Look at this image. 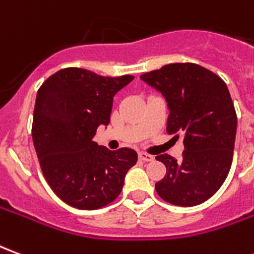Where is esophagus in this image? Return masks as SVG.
Segmentation results:
<instances>
[{"label":"esophagus","mask_w":254,"mask_h":254,"mask_svg":"<svg viewBox=\"0 0 254 254\" xmlns=\"http://www.w3.org/2000/svg\"><path fill=\"white\" fill-rule=\"evenodd\" d=\"M138 159L143 160V162H152V160H154V156L145 154V152H140V154H138Z\"/></svg>","instance_id":"34e87169"}]
</instances>
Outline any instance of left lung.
Returning a JSON list of instances; mask_svg holds the SVG:
<instances>
[{
    "label": "left lung",
    "instance_id": "obj_1",
    "mask_svg": "<svg viewBox=\"0 0 254 254\" xmlns=\"http://www.w3.org/2000/svg\"><path fill=\"white\" fill-rule=\"evenodd\" d=\"M140 78L163 95L170 110L167 133L181 134L185 147L180 162L167 154L156 156L167 173L155 189L174 205H198L222 187L233 162L237 114L227 85L189 63L165 65Z\"/></svg>",
    "mask_w": 254,
    "mask_h": 254
}]
</instances>
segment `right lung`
Masks as SVG:
<instances>
[{
  "mask_svg": "<svg viewBox=\"0 0 254 254\" xmlns=\"http://www.w3.org/2000/svg\"><path fill=\"white\" fill-rule=\"evenodd\" d=\"M132 80L65 67L38 89L34 147L50 188L72 207L98 209L114 201L137 162L134 149L110 151L92 140L98 127L110 122L114 95Z\"/></svg>",
  "mask_w": 254,
  "mask_h": 254,
  "instance_id": "1",
  "label": "right lung"
}]
</instances>
